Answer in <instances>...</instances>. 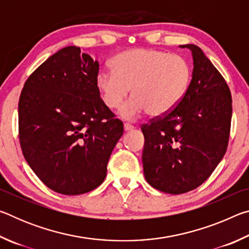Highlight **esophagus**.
<instances>
[{"instance_id": "1", "label": "esophagus", "mask_w": 249, "mask_h": 249, "mask_svg": "<svg viewBox=\"0 0 249 249\" xmlns=\"http://www.w3.org/2000/svg\"><path fill=\"white\" fill-rule=\"evenodd\" d=\"M134 129V126L129 123H125L124 124V130L125 132H129V130H133Z\"/></svg>"}]
</instances>
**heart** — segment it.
I'll list each match as a JSON object with an SVG mask.
<instances>
[{"label": "heart", "mask_w": 249, "mask_h": 249, "mask_svg": "<svg viewBox=\"0 0 249 249\" xmlns=\"http://www.w3.org/2000/svg\"><path fill=\"white\" fill-rule=\"evenodd\" d=\"M112 69H101L95 75V87L101 101L108 108L119 109L124 119L133 120L147 112L151 117L170 113L185 94L191 79L188 61L176 53L136 48L113 58Z\"/></svg>", "instance_id": "heart-1"}]
</instances>
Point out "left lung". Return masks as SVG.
I'll return each instance as SVG.
<instances>
[{
  "label": "left lung",
  "mask_w": 249,
  "mask_h": 249,
  "mask_svg": "<svg viewBox=\"0 0 249 249\" xmlns=\"http://www.w3.org/2000/svg\"><path fill=\"white\" fill-rule=\"evenodd\" d=\"M192 79L181 102L167 115L142 125L144 175L157 190L181 195L212 175L229 145L231 95L224 78L196 45Z\"/></svg>",
  "instance_id": "left-lung-1"
}]
</instances>
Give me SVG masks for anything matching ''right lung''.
Masks as SVG:
<instances>
[{
	"mask_svg": "<svg viewBox=\"0 0 249 249\" xmlns=\"http://www.w3.org/2000/svg\"><path fill=\"white\" fill-rule=\"evenodd\" d=\"M99 62L80 47L59 50L29 75L18 102V137L36 176L53 191L83 195L107 176L123 123L101 101Z\"/></svg>",
	"mask_w": 249,
	"mask_h": 249,
	"instance_id": "right-lung-1",
	"label": "right lung"
}]
</instances>
